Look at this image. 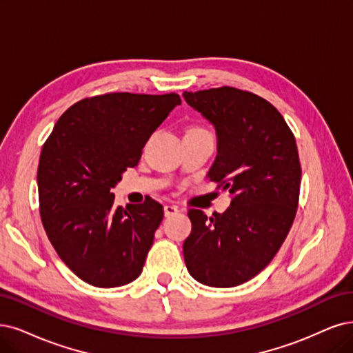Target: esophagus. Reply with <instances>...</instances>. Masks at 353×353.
<instances>
[{"mask_svg":"<svg viewBox=\"0 0 353 353\" xmlns=\"http://www.w3.org/2000/svg\"><path fill=\"white\" fill-rule=\"evenodd\" d=\"M177 212H179V208L174 206V205H165V206H164V215H165V216L176 215Z\"/></svg>","mask_w":353,"mask_h":353,"instance_id":"1","label":"esophagus"}]
</instances>
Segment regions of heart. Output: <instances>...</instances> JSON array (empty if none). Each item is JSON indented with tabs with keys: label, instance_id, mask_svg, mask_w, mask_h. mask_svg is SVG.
Instances as JSON below:
<instances>
[{
	"label": "heart",
	"instance_id": "obj_1",
	"mask_svg": "<svg viewBox=\"0 0 353 353\" xmlns=\"http://www.w3.org/2000/svg\"><path fill=\"white\" fill-rule=\"evenodd\" d=\"M192 130H193V129H192Z\"/></svg>",
	"mask_w": 353,
	"mask_h": 353
}]
</instances>
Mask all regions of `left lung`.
<instances>
[{"mask_svg": "<svg viewBox=\"0 0 353 353\" xmlns=\"http://www.w3.org/2000/svg\"><path fill=\"white\" fill-rule=\"evenodd\" d=\"M183 97L215 128L208 177L231 194L223 214L189 211L185 262L198 282L231 288L262 272L288 236L301 185L296 142L282 114L249 91L221 87Z\"/></svg>", "mask_w": 353, "mask_h": 353, "instance_id": "obj_1", "label": "left lung"}]
</instances>
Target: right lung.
<instances>
[{
  "label": "right lung",
  "mask_w": 353,
  "mask_h": 353,
  "mask_svg": "<svg viewBox=\"0 0 353 353\" xmlns=\"http://www.w3.org/2000/svg\"><path fill=\"white\" fill-rule=\"evenodd\" d=\"M179 104L174 93L84 99L46 139L37 168L42 223L62 262L84 282L116 288L141 275L163 206L151 198L114 206L110 190Z\"/></svg>",
  "instance_id": "obj_1"
}]
</instances>
